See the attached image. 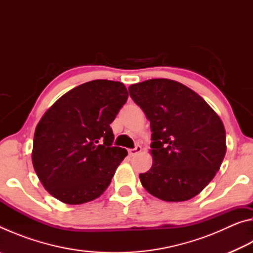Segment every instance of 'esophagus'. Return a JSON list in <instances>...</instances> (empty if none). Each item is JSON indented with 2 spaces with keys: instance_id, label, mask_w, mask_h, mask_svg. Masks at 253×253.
<instances>
[{
  "instance_id": "obj_1",
  "label": "esophagus",
  "mask_w": 253,
  "mask_h": 253,
  "mask_svg": "<svg viewBox=\"0 0 253 253\" xmlns=\"http://www.w3.org/2000/svg\"><path fill=\"white\" fill-rule=\"evenodd\" d=\"M140 152H142V146H140V145H137L135 148L129 149V151H128V154H129L130 157H132V156L137 155V154L140 153Z\"/></svg>"
}]
</instances>
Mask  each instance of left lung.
Masks as SVG:
<instances>
[{"label":"left lung","instance_id":"8db88e82","mask_svg":"<svg viewBox=\"0 0 253 253\" xmlns=\"http://www.w3.org/2000/svg\"><path fill=\"white\" fill-rule=\"evenodd\" d=\"M128 90L153 132V165L139 174L142 185L166 202L194 198L215 176L224 158L221 118L202 97L177 81L149 79Z\"/></svg>","mask_w":253,"mask_h":253}]
</instances>
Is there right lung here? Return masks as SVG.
Here are the masks:
<instances>
[{
    "label": "right lung",
    "instance_id": "1",
    "mask_svg": "<svg viewBox=\"0 0 253 253\" xmlns=\"http://www.w3.org/2000/svg\"><path fill=\"white\" fill-rule=\"evenodd\" d=\"M119 81L78 85L45 111L34 131L32 164L42 185L66 204H83L104 193L127 156L113 146L110 124L126 104Z\"/></svg>",
    "mask_w": 253,
    "mask_h": 253
}]
</instances>
